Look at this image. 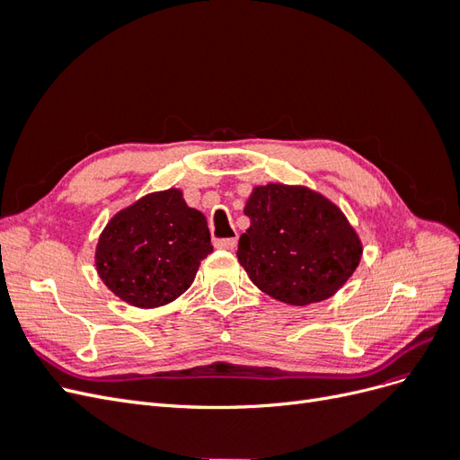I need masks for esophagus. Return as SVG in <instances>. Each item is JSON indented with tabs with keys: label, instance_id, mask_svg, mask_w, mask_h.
Instances as JSON below:
<instances>
[{
	"label": "esophagus",
	"instance_id": "1",
	"mask_svg": "<svg viewBox=\"0 0 460 460\" xmlns=\"http://www.w3.org/2000/svg\"><path fill=\"white\" fill-rule=\"evenodd\" d=\"M235 245H238V240H235V238L217 240V242H215V247H218V249H226V252H232V249H235Z\"/></svg>",
	"mask_w": 460,
	"mask_h": 460
}]
</instances>
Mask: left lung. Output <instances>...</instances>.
Returning <instances> with one entry per match:
<instances>
[{
  "label": "left lung",
  "mask_w": 460,
  "mask_h": 460,
  "mask_svg": "<svg viewBox=\"0 0 460 460\" xmlns=\"http://www.w3.org/2000/svg\"><path fill=\"white\" fill-rule=\"evenodd\" d=\"M243 213L238 261L264 294L288 305L332 297L363 257L355 228L323 193L305 186L253 188Z\"/></svg>",
  "instance_id": "8db88e82"
}]
</instances>
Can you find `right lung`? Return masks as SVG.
Masks as SVG:
<instances>
[{
	"instance_id": "1",
	"label": "right lung",
	"mask_w": 460,
	"mask_h": 460,
	"mask_svg": "<svg viewBox=\"0 0 460 460\" xmlns=\"http://www.w3.org/2000/svg\"><path fill=\"white\" fill-rule=\"evenodd\" d=\"M211 252L203 213L171 188L147 193L107 222L95 247V269L117 297L153 309L182 296Z\"/></svg>"
}]
</instances>
